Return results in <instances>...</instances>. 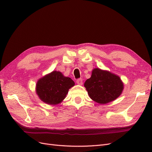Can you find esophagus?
<instances>
[{
    "mask_svg": "<svg viewBox=\"0 0 152 152\" xmlns=\"http://www.w3.org/2000/svg\"><path fill=\"white\" fill-rule=\"evenodd\" d=\"M76 82H77V84L79 85H82V84H83V80H82V79H77Z\"/></svg>",
    "mask_w": 152,
    "mask_h": 152,
    "instance_id": "esophagus-1",
    "label": "esophagus"
}]
</instances>
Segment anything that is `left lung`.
Here are the masks:
<instances>
[{"label": "left lung", "mask_w": 152, "mask_h": 152, "mask_svg": "<svg viewBox=\"0 0 152 152\" xmlns=\"http://www.w3.org/2000/svg\"><path fill=\"white\" fill-rule=\"evenodd\" d=\"M84 87L91 99L104 104L115 100L122 93L124 84L120 77L99 68H94Z\"/></svg>", "instance_id": "obj_1"}]
</instances>
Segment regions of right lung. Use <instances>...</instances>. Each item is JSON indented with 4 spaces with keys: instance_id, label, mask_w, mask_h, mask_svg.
<instances>
[{
    "instance_id": "add662e5",
    "label": "right lung",
    "mask_w": 152,
    "mask_h": 152,
    "mask_svg": "<svg viewBox=\"0 0 152 152\" xmlns=\"http://www.w3.org/2000/svg\"><path fill=\"white\" fill-rule=\"evenodd\" d=\"M75 86L70 77L58 71H53L39 79L36 84V93L44 103L56 105L66 98L69 89Z\"/></svg>"
}]
</instances>
